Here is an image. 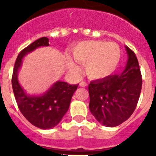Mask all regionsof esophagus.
Returning a JSON list of instances; mask_svg holds the SVG:
<instances>
[{"label": "esophagus", "instance_id": "1", "mask_svg": "<svg viewBox=\"0 0 156 156\" xmlns=\"http://www.w3.org/2000/svg\"><path fill=\"white\" fill-rule=\"evenodd\" d=\"M87 83H86L85 81H81V82L80 83V86L83 87H87Z\"/></svg>", "mask_w": 156, "mask_h": 156}]
</instances>
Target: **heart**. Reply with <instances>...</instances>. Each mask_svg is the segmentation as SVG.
<instances>
[{"label":"heart","mask_w":156,"mask_h":156,"mask_svg":"<svg viewBox=\"0 0 156 156\" xmlns=\"http://www.w3.org/2000/svg\"><path fill=\"white\" fill-rule=\"evenodd\" d=\"M73 55L77 62L85 64L86 73L89 76L99 79L111 74L116 68L120 58V48L113 42L84 41L73 48ZM70 66L77 69L74 63Z\"/></svg>","instance_id":"b5f03b06"}]
</instances>
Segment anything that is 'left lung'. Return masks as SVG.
<instances>
[{"instance_id": "1", "label": "left lung", "mask_w": 156, "mask_h": 156, "mask_svg": "<svg viewBox=\"0 0 156 156\" xmlns=\"http://www.w3.org/2000/svg\"><path fill=\"white\" fill-rule=\"evenodd\" d=\"M128 61L122 73L91 81L89 108L98 122L116 126L133 114L140 97L142 76L135 53L126 47Z\"/></svg>"}]
</instances>
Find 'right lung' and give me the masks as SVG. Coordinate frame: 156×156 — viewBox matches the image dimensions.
I'll return each mask as SVG.
<instances>
[{"instance_id": "right-lung-1", "label": "right lung", "mask_w": 156, "mask_h": 156, "mask_svg": "<svg viewBox=\"0 0 156 156\" xmlns=\"http://www.w3.org/2000/svg\"><path fill=\"white\" fill-rule=\"evenodd\" d=\"M48 37H41L25 48L18 55L14 66L12 85L18 107L21 113L34 126L41 129L55 126L68 111L71 99L78 87L68 83L58 81L42 96H28L18 82L17 73L25 55L41 46H48Z\"/></svg>"}]
</instances>
